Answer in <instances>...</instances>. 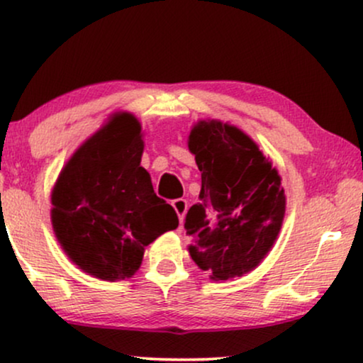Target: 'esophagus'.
<instances>
[{"mask_svg":"<svg viewBox=\"0 0 363 363\" xmlns=\"http://www.w3.org/2000/svg\"><path fill=\"white\" fill-rule=\"evenodd\" d=\"M172 206L174 208V212H177L178 219H180V223H182L183 217H185V214H186V208H189V203H186L185 199H177V200H173Z\"/></svg>","mask_w":363,"mask_h":363,"instance_id":"1","label":"esophagus"}]
</instances>
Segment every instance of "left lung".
Here are the masks:
<instances>
[{
    "label": "left lung",
    "mask_w": 363,
    "mask_h": 363,
    "mask_svg": "<svg viewBox=\"0 0 363 363\" xmlns=\"http://www.w3.org/2000/svg\"><path fill=\"white\" fill-rule=\"evenodd\" d=\"M189 149L202 173L200 202L186 212L190 257L212 280L241 277L259 265L285 214L280 174L238 127L200 121Z\"/></svg>",
    "instance_id": "obj_1"
}]
</instances>
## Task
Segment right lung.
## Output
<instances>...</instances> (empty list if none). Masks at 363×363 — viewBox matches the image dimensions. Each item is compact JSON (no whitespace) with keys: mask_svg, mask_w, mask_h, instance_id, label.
Returning <instances> with one entry per match:
<instances>
[{"mask_svg":"<svg viewBox=\"0 0 363 363\" xmlns=\"http://www.w3.org/2000/svg\"><path fill=\"white\" fill-rule=\"evenodd\" d=\"M144 140L132 113H115L84 140L52 190V228L72 263L96 279H129L144 250L178 228L174 208L160 199L140 166Z\"/></svg>","mask_w":363,"mask_h":363,"instance_id":"add662e5","label":"right lung"}]
</instances>
